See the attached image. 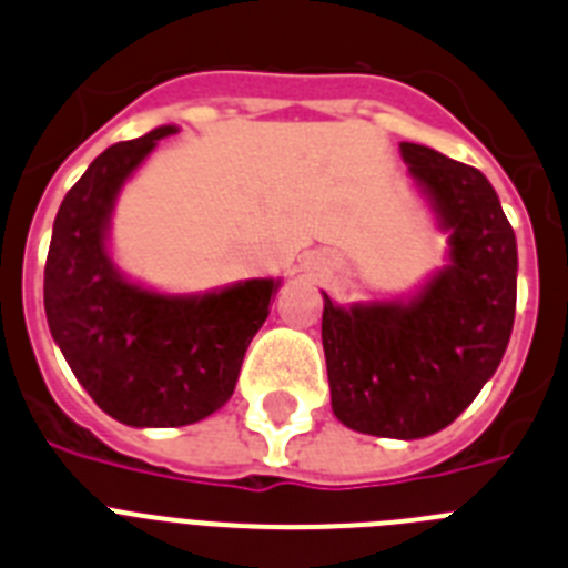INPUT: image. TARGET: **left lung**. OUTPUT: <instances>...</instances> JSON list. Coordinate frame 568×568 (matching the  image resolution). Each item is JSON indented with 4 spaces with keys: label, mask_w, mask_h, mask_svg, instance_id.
I'll return each instance as SVG.
<instances>
[{
    "label": "left lung",
    "mask_w": 568,
    "mask_h": 568,
    "mask_svg": "<svg viewBox=\"0 0 568 568\" xmlns=\"http://www.w3.org/2000/svg\"><path fill=\"white\" fill-rule=\"evenodd\" d=\"M448 236L452 265L408 303L339 308L325 294L323 352L343 426L417 440L455 423L509 345L517 243L489 180L426 145L403 142Z\"/></svg>",
    "instance_id": "8db88e82"
}]
</instances>
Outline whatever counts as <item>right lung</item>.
<instances>
[{
  "label": "right lung",
  "mask_w": 568,
  "mask_h": 568,
  "mask_svg": "<svg viewBox=\"0 0 568 568\" xmlns=\"http://www.w3.org/2000/svg\"><path fill=\"white\" fill-rule=\"evenodd\" d=\"M174 131L162 125L102 151L59 205L45 260L53 339L93 403L136 428L191 426L223 408L277 291L274 280H245L205 297H165L116 274L105 251L113 200Z\"/></svg>",
  "instance_id": "obj_1"
}]
</instances>
